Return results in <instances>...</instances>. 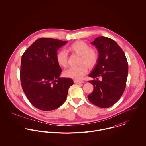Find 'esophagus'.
I'll return each mask as SVG.
<instances>
[{
	"label": "esophagus",
	"instance_id": "34e87169",
	"mask_svg": "<svg viewBox=\"0 0 146 146\" xmlns=\"http://www.w3.org/2000/svg\"><path fill=\"white\" fill-rule=\"evenodd\" d=\"M83 82L80 81V80H74V83L79 84L83 83Z\"/></svg>",
	"mask_w": 146,
	"mask_h": 146
}]
</instances>
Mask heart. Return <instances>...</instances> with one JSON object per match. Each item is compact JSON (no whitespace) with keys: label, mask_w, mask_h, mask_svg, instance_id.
Listing matches in <instances>:
<instances>
[{"label":"heart","mask_w":146,"mask_h":146,"mask_svg":"<svg viewBox=\"0 0 146 146\" xmlns=\"http://www.w3.org/2000/svg\"><path fill=\"white\" fill-rule=\"evenodd\" d=\"M67 50L80 55L79 63L82 64L76 67H71L65 70L63 75L74 80H80L86 74L87 67H93L98 60V53L93 48H90L89 45L83 41H77L70 45ZM56 61L58 64L66 67L67 65V54L66 51L60 50L56 54ZM85 65H84V64Z\"/></svg>","instance_id":"obj_1"}]
</instances>
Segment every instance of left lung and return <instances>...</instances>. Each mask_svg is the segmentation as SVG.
<instances>
[{
    "label": "left lung",
    "instance_id": "obj_1",
    "mask_svg": "<svg viewBox=\"0 0 146 146\" xmlns=\"http://www.w3.org/2000/svg\"><path fill=\"white\" fill-rule=\"evenodd\" d=\"M91 44L98 52L94 68L89 76L98 80H90L94 89L88 96L93 104L108 108L116 103L122 96L126 87L128 64L125 53L120 46L111 39L100 36Z\"/></svg>",
    "mask_w": 146,
    "mask_h": 146
}]
</instances>
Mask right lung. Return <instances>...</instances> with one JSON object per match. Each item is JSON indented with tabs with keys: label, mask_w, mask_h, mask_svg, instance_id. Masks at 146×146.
<instances>
[{
	"label": "right lung",
	"mask_w": 146,
	"mask_h": 146,
	"mask_svg": "<svg viewBox=\"0 0 146 146\" xmlns=\"http://www.w3.org/2000/svg\"><path fill=\"white\" fill-rule=\"evenodd\" d=\"M67 42L40 38L34 42L22 56V89L31 104L42 111L60 107L74 84L70 78L60 77L62 69L56 61L57 50Z\"/></svg>",
	"instance_id": "1"
}]
</instances>
